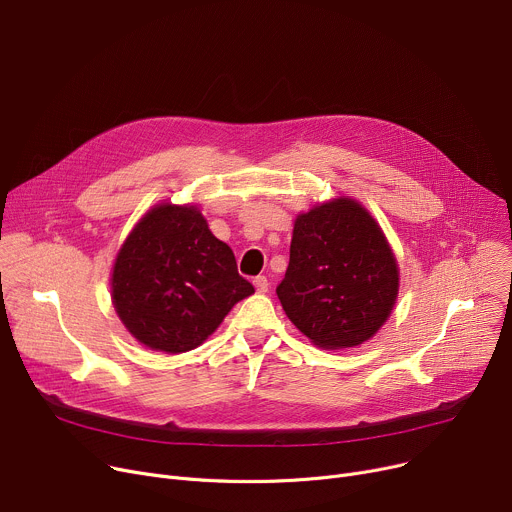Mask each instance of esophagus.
<instances>
[{"instance_id":"esophagus-1","label":"esophagus","mask_w":512,"mask_h":512,"mask_svg":"<svg viewBox=\"0 0 512 512\" xmlns=\"http://www.w3.org/2000/svg\"><path fill=\"white\" fill-rule=\"evenodd\" d=\"M253 284H255V290H257L259 294H265L267 288H269V282H267L265 276H257V278L253 280Z\"/></svg>"}]
</instances>
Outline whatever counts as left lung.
<instances>
[{
  "label": "left lung",
  "instance_id": "obj_1",
  "mask_svg": "<svg viewBox=\"0 0 512 512\" xmlns=\"http://www.w3.org/2000/svg\"><path fill=\"white\" fill-rule=\"evenodd\" d=\"M276 292L288 319L317 348H356L389 319L399 267L362 203L333 197L296 216L290 263Z\"/></svg>",
  "mask_w": 512,
  "mask_h": 512
}]
</instances>
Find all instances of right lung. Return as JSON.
Returning a JSON list of instances; mask_svg holds the SVG:
<instances>
[{"label": "right lung", "instance_id": "1", "mask_svg": "<svg viewBox=\"0 0 512 512\" xmlns=\"http://www.w3.org/2000/svg\"><path fill=\"white\" fill-rule=\"evenodd\" d=\"M253 292L195 203H156L127 234L111 271L117 317L142 346L166 354L201 346Z\"/></svg>", "mask_w": 512, "mask_h": 512}]
</instances>
